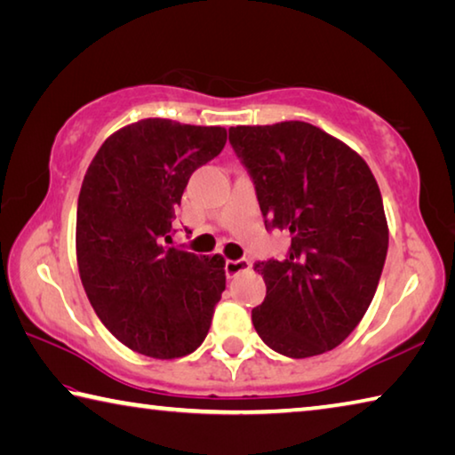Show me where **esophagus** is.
Returning a JSON list of instances; mask_svg holds the SVG:
<instances>
[{
	"mask_svg": "<svg viewBox=\"0 0 455 455\" xmlns=\"http://www.w3.org/2000/svg\"><path fill=\"white\" fill-rule=\"evenodd\" d=\"M249 268H251V260H246V259H236V260L228 259L225 263L227 276H235V275L243 273V271H249Z\"/></svg>",
	"mask_w": 455,
	"mask_h": 455,
	"instance_id": "34e87169",
	"label": "esophagus"
}]
</instances>
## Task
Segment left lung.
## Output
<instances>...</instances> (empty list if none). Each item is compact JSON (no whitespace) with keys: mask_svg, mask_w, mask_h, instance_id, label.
<instances>
[{"mask_svg":"<svg viewBox=\"0 0 455 455\" xmlns=\"http://www.w3.org/2000/svg\"><path fill=\"white\" fill-rule=\"evenodd\" d=\"M228 142L252 179L267 230H284L281 260L255 265L267 297L252 325L292 359L335 349L363 319L387 257L383 200L365 160L307 122L236 126Z\"/></svg>","mask_w":455,"mask_h":455,"instance_id":"8db88e82","label":"left lung"}]
</instances>
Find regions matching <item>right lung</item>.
<instances>
[{"instance_id": "right-lung-1", "label": "right lung", "mask_w": 455, "mask_h": 455, "mask_svg": "<svg viewBox=\"0 0 455 455\" xmlns=\"http://www.w3.org/2000/svg\"><path fill=\"white\" fill-rule=\"evenodd\" d=\"M227 144L220 126L146 118L114 132L84 176L76 255L106 329L156 359L188 355L209 333L225 259L168 246L190 174Z\"/></svg>"}]
</instances>
